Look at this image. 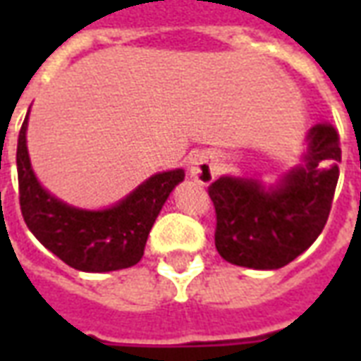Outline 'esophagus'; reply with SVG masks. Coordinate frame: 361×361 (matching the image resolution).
I'll return each mask as SVG.
<instances>
[{
	"label": "esophagus",
	"mask_w": 361,
	"mask_h": 361,
	"mask_svg": "<svg viewBox=\"0 0 361 361\" xmlns=\"http://www.w3.org/2000/svg\"><path fill=\"white\" fill-rule=\"evenodd\" d=\"M189 176L201 183V185H209L214 180V157L211 152H197L189 158Z\"/></svg>",
	"instance_id": "1"
}]
</instances>
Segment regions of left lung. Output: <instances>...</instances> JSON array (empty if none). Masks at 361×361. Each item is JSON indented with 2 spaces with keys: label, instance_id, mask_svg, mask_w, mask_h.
I'll use <instances>...</instances> for the list:
<instances>
[{
  "label": "left lung",
  "instance_id": "left-lung-1",
  "mask_svg": "<svg viewBox=\"0 0 361 361\" xmlns=\"http://www.w3.org/2000/svg\"><path fill=\"white\" fill-rule=\"evenodd\" d=\"M341 141L331 123L307 135L303 164L276 188L222 176L209 185L216 211L214 245L228 263L272 271L292 263L323 232L338 181Z\"/></svg>",
  "mask_w": 361,
  "mask_h": 361
}]
</instances>
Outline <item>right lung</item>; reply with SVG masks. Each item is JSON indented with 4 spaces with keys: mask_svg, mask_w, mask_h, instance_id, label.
Listing matches in <instances>:
<instances>
[{
    "mask_svg": "<svg viewBox=\"0 0 361 361\" xmlns=\"http://www.w3.org/2000/svg\"><path fill=\"white\" fill-rule=\"evenodd\" d=\"M28 114L17 142L19 203L28 230L46 250L82 272H110L137 265L158 212L183 170L154 173L118 204L85 211L50 195L36 180L27 150Z\"/></svg>",
    "mask_w": 361,
    "mask_h": 361,
    "instance_id": "obj_1",
    "label": "right lung"
}]
</instances>
